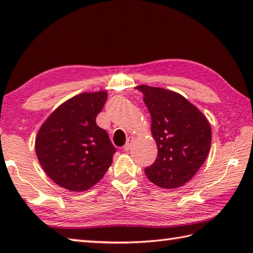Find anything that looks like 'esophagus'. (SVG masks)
Returning <instances> with one entry per match:
<instances>
[{"instance_id": "34e87169", "label": "esophagus", "mask_w": 253, "mask_h": 253, "mask_svg": "<svg viewBox=\"0 0 253 253\" xmlns=\"http://www.w3.org/2000/svg\"><path fill=\"white\" fill-rule=\"evenodd\" d=\"M132 142H134V137H128L127 138V142L125 144V146H124V149L125 151H129V149L131 148V145H132Z\"/></svg>"}]
</instances>
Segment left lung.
Masks as SVG:
<instances>
[{"label":"left lung","instance_id":"obj_1","mask_svg":"<svg viewBox=\"0 0 253 253\" xmlns=\"http://www.w3.org/2000/svg\"><path fill=\"white\" fill-rule=\"evenodd\" d=\"M151 113L157 158L145 169L147 178L163 188H176L194 176L211 147V126L204 115L177 92L138 85Z\"/></svg>","mask_w":253,"mask_h":253}]
</instances>
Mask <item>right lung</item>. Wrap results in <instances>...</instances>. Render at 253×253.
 <instances>
[{
	"mask_svg": "<svg viewBox=\"0 0 253 253\" xmlns=\"http://www.w3.org/2000/svg\"><path fill=\"white\" fill-rule=\"evenodd\" d=\"M106 100V91L80 93L60 105L41 126L36 138L38 160L59 186L89 190L113 163L116 148L96 124Z\"/></svg>",
	"mask_w": 253,
	"mask_h": 253,
	"instance_id": "add662e5",
	"label": "right lung"
}]
</instances>
